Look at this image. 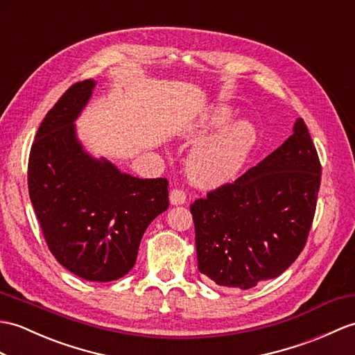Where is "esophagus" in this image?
I'll use <instances>...</instances> for the list:
<instances>
[{
  "mask_svg": "<svg viewBox=\"0 0 355 355\" xmlns=\"http://www.w3.org/2000/svg\"><path fill=\"white\" fill-rule=\"evenodd\" d=\"M169 200L172 205H180V204H184L186 202V192L183 189H172L171 193H169Z\"/></svg>",
  "mask_w": 355,
  "mask_h": 355,
  "instance_id": "esophagus-1",
  "label": "esophagus"
}]
</instances>
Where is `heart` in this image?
I'll return each instance as SVG.
<instances>
[{
	"instance_id": "1",
	"label": "heart",
	"mask_w": 355,
	"mask_h": 355,
	"mask_svg": "<svg viewBox=\"0 0 355 355\" xmlns=\"http://www.w3.org/2000/svg\"><path fill=\"white\" fill-rule=\"evenodd\" d=\"M233 118L228 107H216L204 125L193 130L189 137L202 139L205 131L224 125ZM257 144V131L246 121H239L213 136L204 140L192 151L187 160V174L196 184L216 186L225 183L237 175L246 159Z\"/></svg>"
}]
</instances>
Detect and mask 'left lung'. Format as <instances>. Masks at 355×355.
<instances>
[{
  "label": "left lung",
  "instance_id": "left-lung-1",
  "mask_svg": "<svg viewBox=\"0 0 355 355\" xmlns=\"http://www.w3.org/2000/svg\"><path fill=\"white\" fill-rule=\"evenodd\" d=\"M320 162L306 122L233 183L191 205L198 269L218 286L251 289L298 259L315 218Z\"/></svg>",
  "mask_w": 355,
  "mask_h": 355
}]
</instances>
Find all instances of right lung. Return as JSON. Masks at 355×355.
<instances>
[{
	"instance_id": "obj_1",
	"label": "right lung",
	"mask_w": 355,
	"mask_h": 355,
	"mask_svg": "<svg viewBox=\"0 0 355 355\" xmlns=\"http://www.w3.org/2000/svg\"><path fill=\"white\" fill-rule=\"evenodd\" d=\"M94 80L72 85L46 113L31 145L28 192L57 261L89 282L107 283L135 266L148 225L169 207L166 178H137L96 160L76 125Z\"/></svg>"
}]
</instances>
